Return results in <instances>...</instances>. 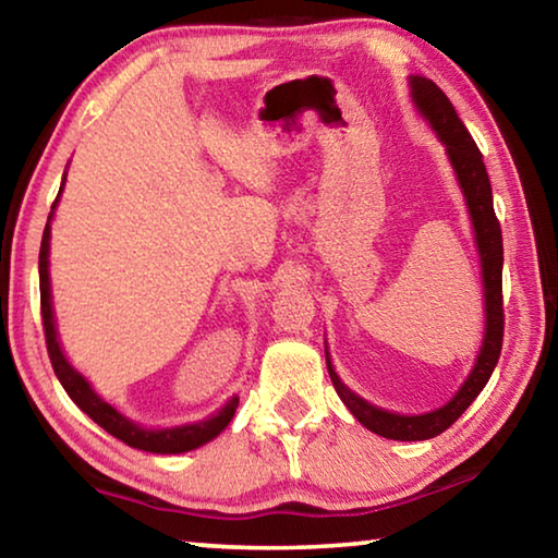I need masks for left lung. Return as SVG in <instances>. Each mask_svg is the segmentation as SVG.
Listing matches in <instances>:
<instances>
[{
  "instance_id": "left-lung-1",
  "label": "left lung",
  "mask_w": 558,
  "mask_h": 558,
  "mask_svg": "<svg viewBox=\"0 0 558 558\" xmlns=\"http://www.w3.org/2000/svg\"><path fill=\"white\" fill-rule=\"evenodd\" d=\"M413 100L418 110L430 120L436 128L438 137L446 143L450 162L456 167L462 192H465L468 209L472 216V226H475V239L480 256H483V278H485V342L483 352L477 356L475 369H472L470 379L462 384V389L456 393V399L442 405V409L426 413V415H399L376 409V405L366 403L352 393L347 386L339 381V376L332 372L327 356L329 379H332L339 399L347 403V409L354 413V418L374 430L376 436L391 438V440H428L440 436L448 430L468 405L477 399V393L485 389V384L493 376L499 352H502V337H505V302H502V229H499L495 206H493V186H489V177L483 162V153H480L475 140L470 137L468 128L462 125L456 108L448 100L436 83L421 75L411 78Z\"/></svg>"
}]
</instances>
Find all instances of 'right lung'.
<instances>
[{"mask_svg":"<svg viewBox=\"0 0 558 558\" xmlns=\"http://www.w3.org/2000/svg\"><path fill=\"white\" fill-rule=\"evenodd\" d=\"M65 179V177H63ZM61 194V192H59ZM56 206V202H53ZM51 219V216H49ZM49 223L44 229V239H41V251H39V286H41V323H44V335H46V349H49V359L56 376H59L61 386L65 393L71 396L75 405L83 413H88L93 421L98 423L100 428H106L110 436H116L118 440L125 442L130 448H140L147 452H159V456H172V452H186L204 446L211 438L219 436V433L229 426V421L233 418L235 409H239V399H233L223 405V409L211 415L209 421L202 423H192V426H182V428H167V430H145L130 423L125 415H120L112 405L96 396V391L90 389V384L83 379V376L73 369V366L65 362V356L59 347V339H56V329H53V315H51V292H49Z\"/></svg>","mask_w":558,"mask_h":558,"instance_id":"obj_1","label":"right lung"}]
</instances>
